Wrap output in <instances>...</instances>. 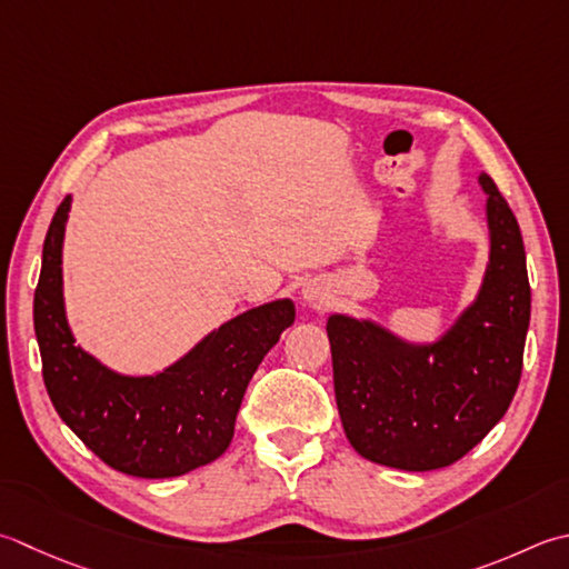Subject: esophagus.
<instances>
[{
	"instance_id": "obj_1",
	"label": "esophagus",
	"mask_w": 569,
	"mask_h": 569,
	"mask_svg": "<svg viewBox=\"0 0 569 569\" xmlns=\"http://www.w3.org/2000/svg\"><path fill=\"white\" fill-rule=\"evenodd\" d=\"M303 298H306V300H310V303H318V300L322 298L320 286H316V283H306V286H303Z\"/></svg>"
}]
</instances>
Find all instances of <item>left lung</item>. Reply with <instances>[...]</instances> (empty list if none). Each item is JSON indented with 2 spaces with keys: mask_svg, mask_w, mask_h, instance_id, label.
<instances>
[{
  "mask_svg": "<svg viewBox=\"0 0 569 569\" xmlns=\"http://www.w3.org/2000/svg\"><path fill=\"white\" fill-rule=\"evenodd\" d=\"M491 261L481 293L437 345H407L367 320L332 316V352L342 429L352 449L402 471L459 461L491 431L522 372L530 322L526 249L513 209L486 172Z\"/></svg>",
  "mask_w": 569,
  "mask_h": 569,
  "instance_id": "left-lung-1",
  "label": "left lung"
}]
</instances>
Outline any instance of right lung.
Wrapping results in <instances>:
<instances>
[{
	"label": "right lung",
	"instance_id": "1",
	"mask_svg": "<svg viewBox=\"0 0 569 569\" xmlns=\"http://www.w3.org/2000/svg\"><path fill=\"white\" fill-rule=\"evenodd\" d=\"M69 207L66 197L51 219L33 291L41 375L56 411L120 473L172 478L219 459L256 367L296 318L293 303L247 310L154 377L110 372L73 342L63 313L61 243Z\"/></svg>",
	"mask_w": 569,
	"mask_h": 569
}]
</instances>
